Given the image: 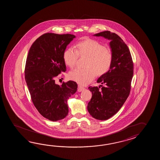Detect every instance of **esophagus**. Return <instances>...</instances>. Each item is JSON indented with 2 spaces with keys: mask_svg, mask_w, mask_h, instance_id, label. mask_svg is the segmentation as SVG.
<instances>
[{
  "mask_svg": "<svg viewBox=\"0 0 160 160\" xmlns=\"http://www.w3.org/2000/svg\"><path fill=\"white\" fill-rule=\"evenodd\" d=\"M84 89H85V88H83V86H80V85L78 86V92H82L83 90H84Z\"/></svg>",
  "mask_w": 160,
  "mask_h": 160,
  "instance_id": "obj_1",
  "label": "esophagus"
}]
</instances>
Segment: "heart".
<instances>
[{
  "label": "heart",
  "instance_id": "b5f03b06",
  "mask_svg": "<svg viewBox=\"0 0 160 160\" xmlns=\"http://www.w3.org/2000/svg\"><path fill=\"white\" fill-rule=\"evenodd\" d=\"M79 55L88 57L86 68H75L68 74L69 78L80 85L88 84L97 74L103 75L109 72L113 59L112 51L98 41L87 38L77 44V49L68 48L63 54V61L70 68L77 64Z\"/></svg>",
  "mask_w": 160,
  "mask_h": 160
}]
</instances>
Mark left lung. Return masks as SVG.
Here are the masks:
<instances>
[{
    "label": "left lung",
    "instance_id": "left-lung-1",
    "mask_svg": "<svg viewBox=\"0 0 160 160\" xmlns=\"http://www.w3.org/2000/svg\"><path fill=\"white\" fill-rule=\"evenodd\" d=\"M94 35L110 40L113 59L109 72L97 80L105 86L88 87L92 97L88 110L95 119L106 120L118 112L129 95L133 62L129 48L117 34L105 31Z\"/></svg>",
    "mask_w": 160,
    "mask_h": 160
}]
</instances>
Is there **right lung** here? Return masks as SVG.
<instances>
[{"mask_svg": "<svg viewBox=\"0 0 160 160\" xmlns=\"http://www.w3.org/2000/svg\"><path fill=\"white\" fill-rule=\"evenodd\" d=\"M75 38L72 34L46 33L31 46L24 73L25 80L35 107L42 116L52 121L68 116V99L77 90L74 81L55 83V78L66 71L65 49Z\"/></svg>", "mask_w": 160, "mask_h": 160, "instance_id": "obj_1", "label": "right lung"}]
</instances>
